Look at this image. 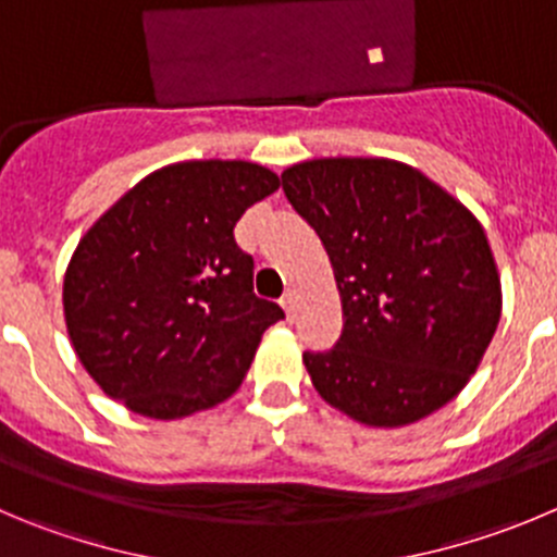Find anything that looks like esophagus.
Here are the masks:
<instances>
[{"label": "esophagus", "instance_id": "esophagus-1", "mask_svg": "<svg viewBox=\"0 0 557 557\" xmlns=\"http://www.w3.org/2000/svg\"><path fill=\"white\" fill-rule=\"evenodd\" d=\"M280 308L285 310V315H288V319H294V310H296V294H294V290H285L283 299H280Z\"/></svg>", "mask_w": 557, "mask_h": 557}]
</instances>
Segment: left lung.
Wrapping results in <instances>:
<instances>
[{"label":"left lung","mask_w":557,"mask_h":557,"mask_svg":"<svg viewBox=\"0 0 557 557\" xmlns=\"http://www.w3.org/2000/svg\"><path fill=\"white\" fill-rule=\"evenodd\" d=\"M283 191L324 244L343 308L330 351H305L315 393L371 429L454 401L495 337L500 274L470 208L412 164L299 161Z\"/></svg>","instance_id":"1"}]
</instances>
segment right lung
Listing matches in <instances>:
<instances>
[{"label": "right lung", "mask_w": 557, "mask_h": 557, "mask_svg": "<svg viewBox=\"0 0 557 557\" xmlns=\"http://www.w3.org/2000/svg\"><path fill=\"white\" fill-rule=\"evenodd\" d=\"M280 189L242 159H191L145 175L79 238L62 313L92 382L150 420L211 409L242 387L280 305L252 294L233 227Z\"/></svg>", "instance_id": "add662e5"}]
</instances>
